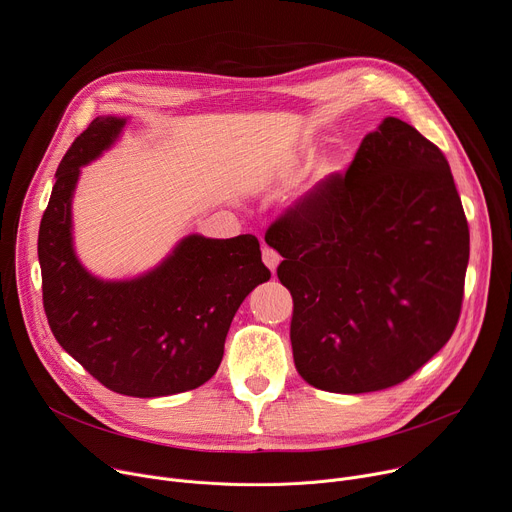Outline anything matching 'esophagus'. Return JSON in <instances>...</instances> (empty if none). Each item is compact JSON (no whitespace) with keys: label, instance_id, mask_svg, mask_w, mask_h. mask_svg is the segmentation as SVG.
<instances>
[{"label":"esophagus","instance_id":"obj_1","mask_svg":"<svg viewBox=\"0 0 512 512\" xmlns=\"http://www.w3.org/2000/svg\"><path fill=\"white\" fill-rule=\"evenodd\" d=\"M262 262L266 264V268L270 270V272H274L277 270V266H279V262H281V256L274 252L272 248H264L262 250Z\"/></svg>","mask_w":512,"mask_h":512}]
</instances>
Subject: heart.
I'll list each match as a JSON object with an SVG mask.
<instances>
[{
  "label": "heart",
  "mask_w": 512,
  "mask_h": 512,
  "mask_svg": "<svg viewBox=\"0 0 512 512\" xmlns=\"http://www.w3.org/2000/svg\"><path fill=\"white\" fill-rule=\"evenodd\" d=\"M332 168H334V166L330 164V160H324V162H322V166H320V172H322V176L330 174V172H332Z\"/></svg>",
  "instance_id": "heart-1"
}]
</instances>
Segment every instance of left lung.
Masks as SVG:
<instances>
[{
	"instance_id": "1",
	"label": "left lung",
	"mask_w": 512,
	"mask_h": 512,
	"mask_svg": "<svg viewBox=\"0 0 512 512\" xmlns=\"http://www.w3.org/2000/svg\"><path fill=\"white\" fill-rule=\"evenodd\" d=\"M285 260L299 375L334 393L406 381L451 338L469 227L443 151L387 116L346 174H332L266 231Z\"/></svg>"
}]
</instances>
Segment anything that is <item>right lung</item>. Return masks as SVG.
<instances>
[{"label":"right lung","instance_id":"right-lung-1","mask_svg":"<svg viewBox=\"0 0 512 512\" xmlns=\"http://www.w3.org/2000/svg\"><path fill=\"white\" fill-rule=\"evenodd\" d=\"M125 125L121 116H98L57 168L38 229L43 305L57 342L104 387L160 398L215 375L235 311L270 270L254 235L211 240L192 233L141 277L90 274L73 250V190L80 168L110 149Z\"/></svg>","mask_w":512,"mask_h":512}]
</instances>
